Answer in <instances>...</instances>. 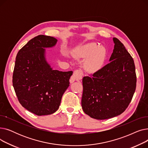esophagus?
Here are the masks:
<instances>
[{
    "mask_svg": "<svg viewBox=\"0 0 148 148\" xmlns=\"http://www.w3.org/2000/svg\"><path fill=\"white\" fill-rule=\"evenodd\" d=\"M82 77H83V73H82V71H81V69H77L75 71H74L73 74L71 77V79H70L69 82L70 83H73L75 80L78 81V80H82Z\"/></svg>",
    "mask_w": 148,
    "mask_h": 148,
    "instance_id": "obj_1",
    "label": "esophagus"
}]
</instances>
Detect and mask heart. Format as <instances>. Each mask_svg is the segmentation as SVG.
<instances>
[{
  "mask_svg": "<svg viewBox=\"0 0 148 148\" xmlns=\"http://www.w3.org/2000/svg\"><path fill=\"white\" fill-rule=\"evenodd\" d=\"M107 54L104 47L93 42L77 47L73 51L75 57L86 59L83 63V68L85 71L90 74L96 73L103 68Z\"/></svg>",
  "mask_w": 148,
  "mask_h": 148,
  "instance_id": "b5f03b06",
  "label": "heart"
}]
</instances>
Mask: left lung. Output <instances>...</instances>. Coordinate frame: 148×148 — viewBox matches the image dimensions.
<instances>
[{"label":"left lung","mask_w":148,"mask_h":148,"mask_svg":"<svg viewBox=\"0 0 148 148\" xmlns=\"http://www.w3.org/2000/svg\"><path fill=\"white\" fill-rule=\"evenodd\" d=\"M114 49L110 63L90 77L83 78L82 107L90 118L104 120L126 110L136 88L133 58L125 46L113 38Z\"/></svg>","instance_id":"left-lung-1"}]
</instances>
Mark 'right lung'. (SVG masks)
I'll return each mask as SVG.
<instances>
[{
	"label": "right lung",
	"instance_id": "obj_1",
	"mask_svg": "<svg viewBox=\"0 0 148 148\" xmlns=\"http://www.w3.org/2000/svg\"><path fill=\"white\" fill-rule=\"evenodd\" d=\"M54 37L38 35L17 54L12 84L20 103L38 116L56 112L62 95L69 86L73 71L53 69L46 59L45 49L56 45Z\"/></svg>",
	"mask_w": 148,
	"mask_h": 148
}]
</instances>
